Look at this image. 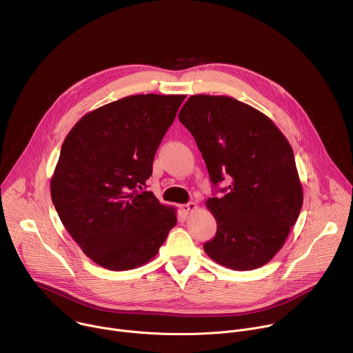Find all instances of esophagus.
Returning <instances> with one entry per match:
<instances>
[{"instance_id": "obj_1", "label": "esophagus", "mask_w": 353, "mask_h": 353, "mask_svg": "<svg viewBox=\"0 0 353 353\" xmlns=\"http://www.w3.org/2000/svg\"><path fill=\"white\" fill-rule=\"evenodd\" d=\"M195 210H196V204H195V203H188V204L181 205V211H183L185 215H188V214L194 212Z\"/></svg>"}]
</instances>
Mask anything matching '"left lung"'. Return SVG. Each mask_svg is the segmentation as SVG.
I'll list each match as a JSON object with an SVG mask.
<instances>
[{"label": "left lung", "mask_w": 353, "mask_h": 353, "mask_svg": "<svg viewBox=\"0 0 353 353\" xmlns=\"http://www.w3.org/2000/svg\"><path fill=\"white\" fill-rule=\"evenodd\" d=\"M179 120L214 185L230 181L221 188L223 196L207 199L218 228L205 253L234 271L263 267L285 244L303 205L290 143L271 119L229 96H190Z\"/></svg>", "instance_id": "left-lung-1"}]
</instances>
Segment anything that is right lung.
<instances>
[{
  "instance_id": "add662e5",
  "label": "right lung",
  "mask_w": 353,
  "mask_h": 353,
  "mask_svg": "<svg viewBox=\"0 0 353 353\" xmlns=\"http://www.w3.org/2000/svg\"><path fill=\"white\" fill-rule=\"evenodd\" d=\"M184 97H123L85 114L65 137L50 192L63 225L97 265L141 267L176 226L173 207L138 190Z\"/></svg>"
}]
</instances>
